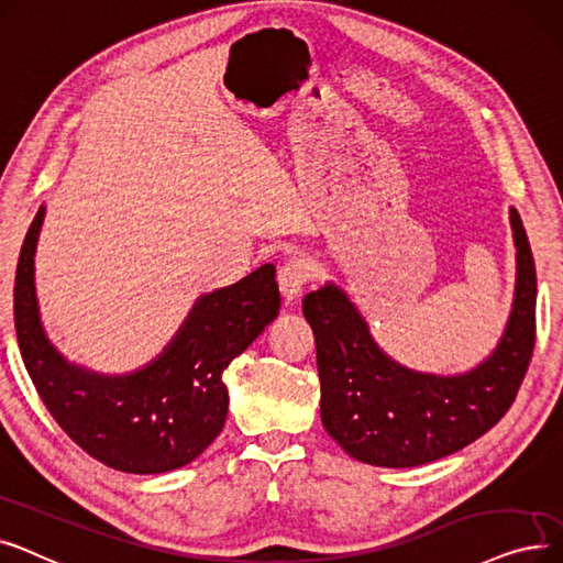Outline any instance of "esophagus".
<instances>
[{"instance_id": "esophagus-1", "label": "esophagus", "mask_w": 563, "mask_h": 563, "mask_svg": "<svg viewBox=\"0 0 563 563\" xmlns=\"http://www.w3.org/2000/svg\"><path fill=\"white\" fill-rule=\"evenodd\" d=\"M277 282L284 300H296L311 282V267L305 258H290L279 267Z\"/></svg>"}]
</instances>
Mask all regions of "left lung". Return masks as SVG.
<instances>
[{
	"mask_svg": "<svg viewBox=\"0 0 563 563\" xmlns=\"http://www.w3.org/2000/svg\"><path fill=\"white\" fill-rule=\"evenodd\" d=\"M516 302L497 351L456 378L423 376L391 362L334 286L302 302L316 339L320 419L339 446L362 463L415 467L461 451L508 412L537 343V267L518 210Z\"/></svg>",
	"mask_w": 563,
	"mask_h": 563,
	"instance_id": "8db88e82",
	"label": "left lung"
}]
</instances>
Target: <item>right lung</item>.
<instances>
[{
	"label": "right lung",
	"instance_id": "1",
	"mask_svg": "<svg viewBox=\"0 0 563 563\" xmlns=\"http://www.w3.org/2000/svg\"><path fill=\"white\" fill-rule=\"evenodd\" d=\"M41 206L26 233L13 286L18 345L45 408L89 456L130 474H157L195 461L222 431L224 368L277 316L275 265L203 296L165 355L125 378L70 366L43 334L34 296Z\"/></svg>",
	"mask_w": 563,
	"mask_h": 563
}]
</instances>
